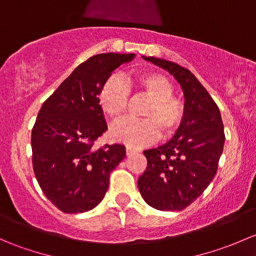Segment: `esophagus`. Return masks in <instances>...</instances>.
Returning a JSON list of instances; mask_svg holds the SVG:
<instances>
[{"mask_svg": "<svg viewBox=\"0 0 256 256\" xmlns=\"http://www.w3.org/2000/svg\"><path fill=\"white\" fill-rule=\"evenodd\" d=\"M138 152H140L138 148H134V147L131 146L126 147V154H128V156H132V154H138Z\"/></svg>", "mask_w": 256, "mask_h": 256, "instance_id": "34e87169", "label": "esophagus"}]
</instances>
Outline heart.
<instances>
[{
  "mask_svg": "<svg viewBox=\"0 0 256 256\" xmlns=\"http://www.w3.org/2000/svg\"><path fill=\"white\" fill-rule=\"evenodd\" d=\"M134 86L150 98L144 109L146 118H128L118 124L110 135L115 141L131 147L144 146L160 136L174 135L184 116V108L180 100L172 95L174 85L162 74L156 72H144L125 82L112 76L102 84L99 92V106L102 112L114 121L120 120L128 109L130 100V88Z\"/></svg>",
  "mask_w": 256,
  "mask_h": 256,
  "instance_id": "obj_1",
  "label": "heart"
}]
</instances>
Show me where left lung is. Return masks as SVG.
<instances>
[{
	"instance_id": "8db88e82",
	"label": "left lung",
	"mask_w": 256,
	"mask_h": 256,
	"mask_svg": "<svg viewBox=\"0 0 256 256\" xmlns=\"http://www.w3.org/2000/svg\"><path fill=\"white\" fill-rule=\"evenodd\" d=\"M144 60L177 80L184 96V116L168 142L144 151L147 167L138 177V190L152 208L182 210L216 176L226 141L223 121L214 100L188 69L154 56Z\"/></svg>"
}]
</instances>
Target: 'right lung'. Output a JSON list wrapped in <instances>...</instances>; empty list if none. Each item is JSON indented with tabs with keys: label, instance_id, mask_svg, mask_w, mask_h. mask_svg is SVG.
<instances>
[{
	"label": "right lung",
	"instance_id": "right-lung-1",
	"mask_svg": "<svg viewBox=\"0 0 256 256\" xmlns=\"http://www.w3.org/2000/svg\"><path fill=\"white\" fill-rule=\"evenodd\" d=\"M135 54L92 56L48 98L32 130L33 170L46 197L64 213L96 207L109 188L110 172L126 156L124 144H92L108 130L99 106L102 84ZM144 58V56H142Z\"/></svg>",
	"mask_w": 256,
	"mask_h": 256
}]
</instances>
